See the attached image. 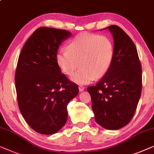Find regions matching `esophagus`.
Returning <instances> with one entry per match:
<instances>
[{
    "mask_svg": "<svg viewBox=\"0 0 154 154\" xmlns=\"http://www.w3.org/2000/svg\"><path fill=\"white\" fill-rule=\"evenodd\" d=\"M84 89H85V88H84V86H79V91L80 92L83 91H84Z\"/></svg>",
    "mask_w": 154,
    "mask_h": 154,
    "instance_id": "obj_1",
    "label": "esophagus"
}]
</instances>
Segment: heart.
I'll return each mask as SVG.
<instances>
[{"label":"heart","instance_id":"heart-1","mask_svg":"<svg viewBox=\"0 0 154 154\" xmlns=\"http://www.w3.org/2000/svg\"><path fill=\"white\" fill-rule=\"evenodd\" d=\"M67 49L56 54V64L65 75H71L79 62L80 68L70 79L81 85L103 77L113 60V42L105 35L80 33L69 42Z\"/></svg>","mask_w":154,"mask_h":154}]
</instances>
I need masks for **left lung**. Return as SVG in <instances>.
<instances>
[{"label":"left lung","mask_w":154,"mask_h":154,"mask_svg":"<svg viewBox=\"0 0 154 154\" xmlns=\"http://www.w3.org/2000/svg\"><path fill=\"white\" fill-rule=\"evenodd\" d=\"M106 29L114 39L113 60L100 81L87 91L97 123L114 131L133 117L142 92V66L131 38L118 26Z\"/></svg>","instance_id":"1"}]
</instances>
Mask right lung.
<instances>
[{
    "instance_id": "obj_1",
    "label": "right lung",
    "mask_w": 154,
    "mask_h": 154,
    "mask_svg": "<svg viewBox=\"0 0 154 154\" xmlns=\"http://www.w3.org/2000/svg\"><path fill=\"white\" fill-rule=\"evenodd\" d=\"M71 35L66 30L39 28L19 56L14 79L19 109L29 126L43 135H53L66 124L67 106L79 93L56 62L60 45Z\"/></svg>"
}]
</instances>
